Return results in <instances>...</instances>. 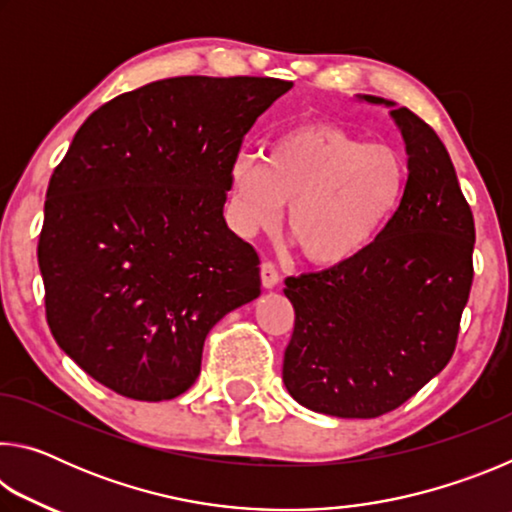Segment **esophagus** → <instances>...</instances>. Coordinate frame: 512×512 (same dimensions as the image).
<instances>
[{"instance_id": "obj_1", "label": "esophagus", "mask_w": 512, "mask_h": 512, "mask_svg": "<svg viewBox=\"0 0 512 512\" xmlns=\"http://www.w3.org/2000/svg\"><path fill=\"white\" fill-rule=\"evenodd\" d=\"M262 284L264 289H275L280 284V273H277L275 264L268 262V259L262 264Z\"/></svg>"}]
</instances>
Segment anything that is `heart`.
Instances as JSON below:
<instances>
[{
  "mask_svg": "<svg viewBox=\"0 0 512 512\" xmlns=\"http://www.w3.org/2000/svg\"><path fill=\"white\" fill-rule=\"evenodd\" d=\"M406 169L386 144H366L323 121L300 124L268 146L264 162L241 155L230 169L239 230H271L289 203L287 235L316 266L363 253L402 201Z\"/></svg>",
  "mask_w": 512,
  "mask_h": 512,
  "instance_id": "b5f03b06",
  "label": "heart"
}]
</instances>
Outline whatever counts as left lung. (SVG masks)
<instances>
[{
	"mask_svg": "<svg viewBox=\"0 0 512 512\" xmlns=\"http://www.w3.org/2000/svg\"><path fill=\"white\" fill-rule=\"evenodd\" d=\"M391 117L409 153L391 221L350 262L284 280L296 311L284 386L298 404L336 418H379L436 377L456 350L472 289L474 216L452 158L415 112L395 108Z\"/></svg>",
	"mask_w": 512,
	"mask_h": 512,
	"instance_id": "8db88e82",
	"label": "left lung"
}]
</instances>
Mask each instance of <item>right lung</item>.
<instances>
[{"label": "right lung", "instance_id": "1", "mask_svg": "<svg viewBox=\"0 0 512 512\" xmlns=\"http://www.w3.org/2000/svg\"><path fill=\"white\" fill-rule=\"evenodd\" d=\"M291 88L176 76L103 103L74 135L49 180L38 264L56 343L110 391L185 393L210 329L262 293L223 205L246 133Z\"/></svg>", "mask_w": 512, "mask_h": 512}]
</instances>
